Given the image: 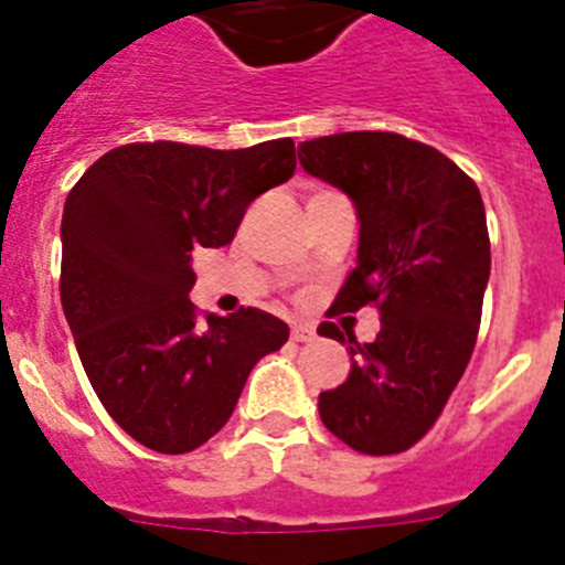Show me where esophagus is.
I'll use <instances>...</instances> for the list:
<instances>
[{
  "label": "esophagus",
  "instance_id": "obj_1",
  "mask_svg": "<svg viewBox=\"0 0 565 565\" xmlns=\"http://www.w3.org/2000/svg\"><path fill=\"white\" fill-rule=\"evenodd\" d=\"M313 337H317L313 326H302V322L291 326V339H294V342H311Z\"/></svg>",
  "mask_w": 565,
  "mask_h": 565
}]
</instances>
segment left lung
I'll use <instances>...</instances> for the list:
<instances>
[{
  "label": "left lung",
  "instance_id": "obj_1",
  "mask_svg": "<svg viewBox=\"0 0 565 565\" xmlns=\"http://www.w3.org/2000/svg\"><path fill=\"white\" fill-rule=\"evenodd\" d=\"M299 163L356 206L359 252L331 311L376 306L382 331L351 348V373L319 393L328 430L364 456L411 450L467 371L489 282V232L476 181L396 132H339L299 143Z\"/></svg>",
  "mask_w": 565,
  "mask_h": 565
}]
</instances>
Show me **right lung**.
<instances>
[{
    "label": "right lung",
    "mask_w": 565,
    "mask_h": 565,
    "mask_svg": "<svg viewBox=\"0 0 565 565\" xmlns=\"http://www.w3.org/2000/svg\"><path fill=\"white\" fill-rule=\"evenodd\" d=\"M297 169L291 138L248 149L127 143L73 186L62 308L104 411L138 444L181 456L221 430L248 373L288 342L259 308L201 317L192 254L232 243L248 203Z\"/></svg>",
    "instance_id": "obj_1"
}]
</instances>
